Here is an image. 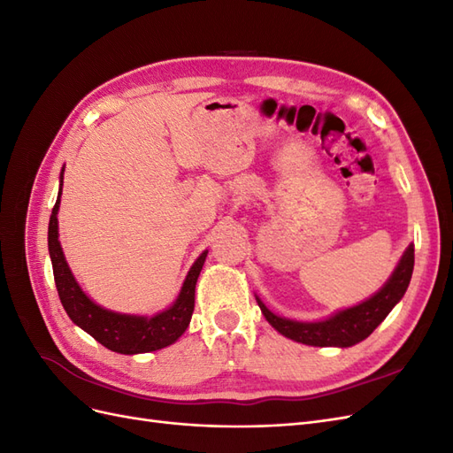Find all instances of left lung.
Instances as JSON below:
<instances>
[{"label": "left lung", "mask_w": 453, "mask_h": 453, "mask_svg": "<svg viewBox=\"0 0 453 453\" xmlns=\"http://www.w3.org/2000/svg\"><path fill=\"white\" fill-rule=\"evenodd\" d=\"M414 272V245H408V250L401 257L399 265L393 270L391 278L381 289L370 296L365 303L336 311L331 318L323 321H293L280 318L272 313L263 300L257 296L260 311L266 321L276 328L283 336L306 346H334V348H349L359 344L361 340L368 338L374 333V328L388 318V313L395 304L404 296L410 278Z\"/></svg>", "instance_id": "left-lung-1"}]
</instances>
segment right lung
Returning a JSON list of instances; mask_svg holds the SVG:
<instances>
[{"instance_id": "obj_1", "label": "right lung", "mask_w": 453, "mask_h": 453, "mask_svg": "<svg viewBox=\"0 0 453 453\" xmlns=\"http://www.w3.org/2000/svg\"><path fill=\"white\" fill-rule=\"evenodd\" d=\"M64 170L60 173V190L57 203H54L50 221H49V253L52 260V273L54 283H57L60 303L70 315V319L88 333L94 340H98L107 349L134 355V353H149L166 348L180 338L190 323L195 311V289L203 266V260L208 257L205 250L190 266L187 278L175 303L153 318L147 315H128L105 310L98 306L87 296L75 281L73 273L65 263L64 251L58 242V208H60V195H62V181Z\"/></svg>"}]
</instances>
